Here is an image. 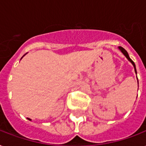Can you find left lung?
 Listing matches in <instances>:
<instances>
[{
    "instance_id": "1",
    "label": "left lung",
    "mask_w": 146,
    "mask_h": 146,
    "mask_svg": "<svg viewBox=\"0 0 146 146\" xmlns=\"http://www.w3.org/2000/svg\"><path fill=\"white\" fill-rule=\"evenodd\" d=\"M118 48H119V50H120V51H121V52H122L123 54H124V56L126 57H127V60H129V61L130 62V63H131L132 64H133V67H134V70H135V73H136H136H136V65H135V64H134V62L133 61V60H132L131 59H130V57H129V54H128V53H127V50H125V49L123 48H122V47H118ZM136 77H137V76H136ZM137 81H138V79H137ZM138 84H139V82H138Z\"/></svg>"
}]
</instances>
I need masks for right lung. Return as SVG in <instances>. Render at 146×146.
<instances>
[{"instance_id":"obj_1","label":"right lung","mask_w":146,"mask_h":146,"mask_svg":"<svg viewBox=\"0 0 146 146\" xmlns=\"http://www.w3.org/2000/svg\"><path fill=\"white\" fill-rule=\"evenodd\" d=\"M25 55H26V54H25ZM25 55H23V57H21V59H22V58H23V57H24V56H25ZM28 120H31V119H29V118H28Z\"/></svg>"}]
</instances>
